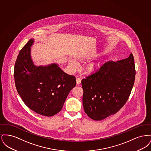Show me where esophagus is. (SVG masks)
<instances>
[{
  "label": "esophagus",
  "mask_w": 151,
  "mask_h": 151,
  "mask_svg": "<svg viewBox=\"0 0 151 151\" xmlns=\"http://www.w3.org/2000/svg\"><path fill=\"white\" fill-rule=\"evenodd\" d=\"M80 83H81V79L80 78H76V84L78 85H79L80 84Z\"/></svg>",
  "instance_id": "esophagus-1"
}]
</instances>
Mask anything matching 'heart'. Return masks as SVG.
Wrapping results in <instances>:
<instances>
[{
  "label": "heart",
  "instance_id": "1",
  "mask_svg": "<svg viewBox=\"0 0 151 151\" xmlns=\"http://www.w3.org/2000/svg\"><path fill=\"white\" fill-rule=\"evenodd\" d=\"M68 65H69L70 68L73 71L76 70L79 68V63H78V62L76 60L73 59H71L69 60V61H68ZM88 70L89 71H93L94 70V65H89L88 66Z\"/></svg>",
  "mask_w": 151,
  "mask_h": 151
}]
</instances>
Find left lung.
<instances>
[{
    "label": "left lung",
    "instance_id": "8db88e82",
    "mask_svg": "<svg viewBox=\"0 0 151 151\" xmlns=\"http://www.w3.org/2000/svg\"><path fill=\"white\" fill-rule=\"evenodd\" d=\"M135 74L131 53L126 59L105 62L98 70L83 79V104L87 115L101 121L116 113L129 97Z\"/></svg>",
    "mask_w": 151,
    "mask_h": 151
}]
</instances>
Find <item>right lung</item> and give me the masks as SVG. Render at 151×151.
Returning a JSON list of instances; mask_svg holds the SVG:
<instances>
[{"label":"right lung","instance_id":"obj_1","mask_svg":"<svg viewBox=\"0 0 151 151\" xmlns=\"http://www.w3.org/2000/svg\"><path fill=\"white\" fill-rule=\"evenodd\" d=\"M34 39H30L19 52L14 65L15 86L28 108L39 114L53 116L62 109L68 94L76 86V78L55 63L34 65L30 55Z\"/></svg>","mask_w":151,"mask_h":151}]
</instances>
